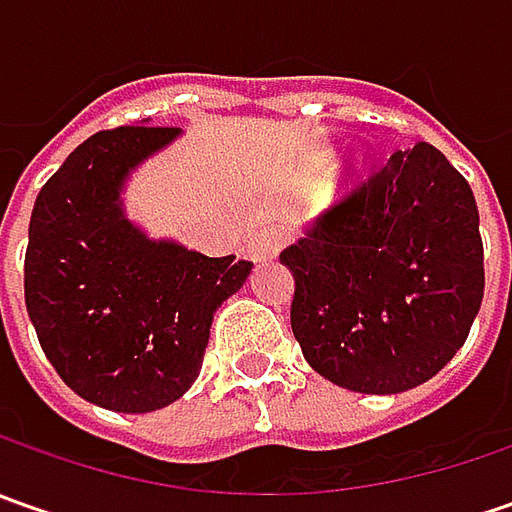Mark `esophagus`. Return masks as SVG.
Segmentation results:
<instances>
[{
	"mask_svg": "<svg viewBox=\"0 0 512 512\" xmlns=\"http://www.w3.org/2000/svg\"><path fill=\"white\" fill-rule=\"evenodd\" d=\"M287 242V230L282 225H265L259 227V230H253L250 233V239H247V256L253 259V262H267V259H273Z\"/></svg>",
	"mask_w": 512,
	"mask_h": 512,
	"instance_id": "obj_1",
	"label": "esophagus"
}]
</instances>
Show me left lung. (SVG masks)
Returning a JSON list of instances; mask_svg holds the SVG:
<instances>
[{"label": "left lung", "mask_w": 512, "mask_h": 512, "mask_svg": "<svg viewBox=\"0 0 512 512\" xmlns=\"http://www.w3.org/2000/svg\"><path fill=\"white\" fill-rule=\"evenodd\" d=\"M307 364L356 393H402L462 347L484 299L473 190L419 142L356 182L279 256Z\"/></svg>", "instance_id": "1"}]
</instances>
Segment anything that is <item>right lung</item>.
<instances>
[{
	"label": "right lung",
	"mask_w": 512,
	"mask_h": 512,
	"mask_svg": "<svg viewBox=\"0 0 512 512\" xmlns=\"http://www.w3.org/2000/svg\"><path fill=\"white\" fill-rule=\"evenodd\" d=\"M179 128L122 125L85 139L30 213L25 305L62 382L116 413H150L196 382L216 307L253 262L150 242L122 216L130 168Z\"/></svg>",
	"instance_id": "1"
}]
</instances>
